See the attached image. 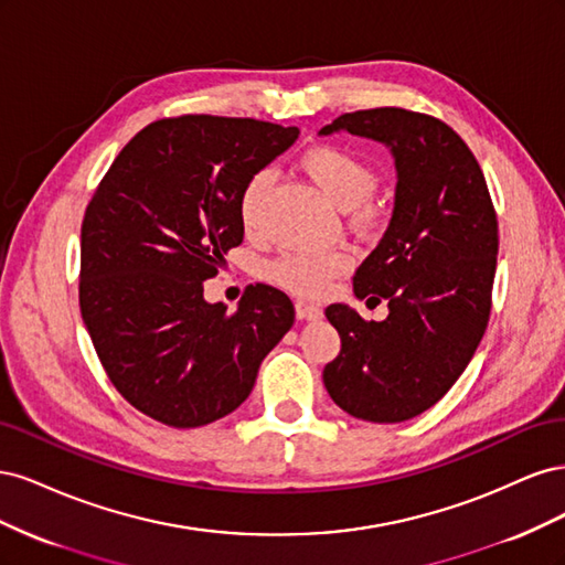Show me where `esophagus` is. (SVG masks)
<instances>
[{
	"instance_id": "obj_1",
	"label": "esophagus",
	"mask_w": 565,
	"mask_h": 565,
	"mask_svg": "<svg viewBox=\"0 0 565 565\" xmlns=\"http://www.w3.org/2000/svg\"><path fill=\"white\" fill-rule=\"evenodd\" d=\"M295 313L299 320H318L322 318V309L311 301H303V299H297L295 301Z\"/></svg>"
}]
</instances>
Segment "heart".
<instances>
[{
    "label": "heart",
    "mask_w": 565,
    "mask_h": 565,
    "mask_svg": "<svg viewBox=\"0 0 565 565\" xmlns=\"http://www.w3.org/2000/svg\"><path fill=\"white\" fill-rule=\"evenodd\" d=\"M299 169L339 210H349V218L355 228L367 231L377 224L380 212L370 198L377 191L380 177L358 152L332 143L313 146L299 158ZM268 188L270 172H266V169L254 172L245 181L241 198H237V216H241L245 231L259 226L262 204ZM349 266L351 256L344 249L287 252L280 259L268 264L266 278L273 285L287 289V292L318 297Z\"/></svg>",
    "instance_id": "1"
}]
</instances>
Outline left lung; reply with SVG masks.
<instances>
[{
	"label": "left lung",
	"instance_id": "obj_1",
	"mask_svg": "<svg viewBox=\"0 0 565 565\" xmlns=\"http://www.w3.org/2000/svg\"><path fill=\"white\" fill-rule=\"evenodd\" d=\"M349 131L396 160V200L380 245L358 266V299H386L382 322L344 303L324 316L341 351L322 382L344 413L396 424L436 405L459 380L490 318L498 214L469 146L446 122L405 108L337 117L320 136Z\"/></svg>",
	"mask_w": 565,
	"mask_h": 565
}]
</instances>
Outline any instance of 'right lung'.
Wrapping results in <instances>:
<instances>
[{"instance_id": "add662e5", "label": "right lung", "mask_w": 565, "mask_h": 565, "mask_svg": "<svg viewBox=\"0 0 565 565\" xmlns=\"http://www.w3.org/2000/svg\"><path fill=\"white\" fill-rule=\"evenodd\" d=\"M297 136L252 117H164L98 183L82 221L79 309L110 382L143 415L174 429L226 417L292 328L280 289L249 285L228 313L202 282L243 243L245 181Z\"/></svg>"}]
</instances>
